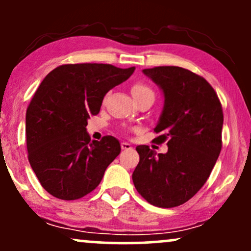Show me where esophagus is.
<instances>
[{
  "instance_id": "1",
  "label": "esophagus",
  "mask_w": 251,
  "mask_h": 251,
  "mask_svg": "<svg viewBox=\"0 0 251 251\" xmlns=\"http://www.w3.org/2000/svg\"><path fill=\"white\" fill-rule=\"evenodd\" d=\"M120 145H122V149L123 150H131L132 149L131 144H128V143H126V142H123L122 144H120Z\"/></svg>"
}]
</instances>
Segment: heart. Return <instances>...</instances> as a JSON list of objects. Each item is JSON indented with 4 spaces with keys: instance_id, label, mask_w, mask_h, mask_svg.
<instances>
[{
    "instance_id": "b5f03b06",
    "label": "heart",
    "mask_w": 251,
    "mask_h": 251,
    "mask_svg": "<svg viewBox=\"0 0 251 251\" xmlns=\"http://www.w3.org/2000/svg\"><path fill=\"white\" fill-rule=\"evenodd\" d=\"M131 92H132V96H133L135 100L139 99V98H142V97L154 98L153 89L150 87V86L146 85V83H143V82L134 83V85L132 86Z\"/></svg>"
}]
</instances>
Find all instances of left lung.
Masks as SVG:
<instances>
[{
	"label": "left lung",
	"instance_id": "1",
	"mask_svg": "<svg viewBox=\"0 0 251 251\" xmlns=\"http://www.w3.org/2000/svg\"><path fill=\"white\" fill-rule=\"evenodd\" d=\"M163 89L165 103L154 132L158 153L148 145L135 148L139 163L132 175L144 200L159 208L181 205L208 180L222 150L223 109L212 86L194 72L176 66L144 70Z\"/></svg>",
	"mask_w": 251,
	"mask_h": 251
}]
</instances>
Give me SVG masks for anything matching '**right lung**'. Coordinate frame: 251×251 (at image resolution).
Returning a JSON list of instances; mask_svg holds the SVG:
<instances>
[{"mask_svg":"<svg viewBox=\"0 0 251 251\" xmlns=\"http://www.w3.org/2000/svg\"><path fill=\"white\" fill-rule=\"evenodd\" d=\"M135 68L108 63H67L42 80L25 113L28 160L42 188L63 201L93 191L120 153L112 135L92 142L87 119L99 113L103 97Z\"/></svg>","mask_w":251,"mask_h":251,"instance_id":"add662e5","label":"right lung"}]
</instances>
